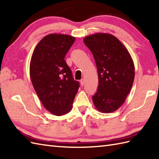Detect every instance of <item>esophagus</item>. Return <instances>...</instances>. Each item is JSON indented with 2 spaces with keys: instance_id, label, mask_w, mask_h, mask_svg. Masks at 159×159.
<instances>
[{
  "instance_id": "34e87169",
  "label": "esophagus",
  "mask_w": 159,
  "mask_h": 159,
  "mask_svg": "<svg viewBox=\"0 0 159 159\" xmlns=\"http://www.w3.org/2000/svg\"><path fill=\"white\" fill-rule=\"evenodd\" d=\"M80 85H81V86H83L84 85H85V80H84L83 79H81V80H80Z\"/></svg>"
}]
</instances>
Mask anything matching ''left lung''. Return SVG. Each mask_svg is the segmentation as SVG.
<instances>
[{
	"label": "left lung",
	"instance_id": "8db88e82",
	"mask_svg": "<svg viewBox=\"0 0 159 159\" xmlns=\"http://www.w3.org/2000/svg\"><path fill=\"white\" fill-rule=\"evenodd\" d=\"M83 41L93 54L98 74V87L92 97L94 106L100 112H113L124 104L133 86V59L113 35L98 33Z\"/></svg>",
	"mask_w": 159,
	"mask_h": 159
}]
</instances>
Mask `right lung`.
Wrapping results in <instances>:
<instances>
[{"label":"right lung","mask_w":159,"mask_h":159,"mask_svg":"<svg viewBox=\"0 0 159 159\" xmlns=\"http://www.w3.org/2000/svg\"><path fill=\"white\" fill-rule=\"evenodd\" d=\"M75 38L49 34L36 46L30 63V76L43 106L57 116L72 110L79 83L74 80L65 61Z\"/></svg>","instance_id":"1"}]
</instances>
